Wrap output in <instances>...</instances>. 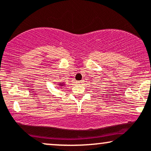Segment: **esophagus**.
I'll return each instance as SVG.
<instances>
[{"instance_id": "34e87169", "label": "esophagus", "mask_w": 151, "mask_h": 151, "mask_svg": "<svg viewBox=\"0 0 151 151\" xmlns=\"http://www.w3.org/2000/svg\"><path fill=\"white\" fill-rule=\"evenodd\" d=\"M78 83H79V84H81V83H82V81H78V82H77Z\"/></svg>"}]
</instances>
